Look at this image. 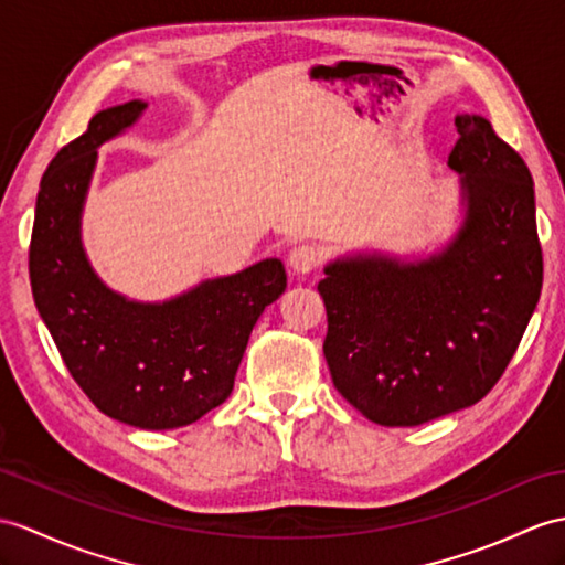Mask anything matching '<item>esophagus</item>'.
Instances as JSON below:
<instances>
[{
	"instance_id": "34e87169",
	"label": "esophagus",
	"mask_w": 565,
	"mask_h": 565,
	"mask_svg": "<svg viewBox=\"0 0 565 565\" xmlns=\"http://www.w3.org/2000/svg\"><path fill=\"white\" fill-rule=\"evenodd\" d=\"M319 264H321V252L311 244H299L290 252V256H287V266H290V270L297 275H307Z\"/></svg>"
}]
</instances>
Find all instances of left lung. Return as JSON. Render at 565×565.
I'll list each match as a JSON object with an SVG mask.
<instances>
[{
    "instance_id": "8db88e82",
    "label": "left lung",
    "mask_w": 565,
    "mask_h": 565,
    "mask_svg": "<svg viewBox=\"0 0 565 565\" xmlns=\"http://www.w3.org/2000/svg\"><path fill=\"white\" fill-rule=\"evenodd\" d=\"M448 156L460 223L431 254L356 252L326 264L323 354L338 393L381 426L479 403L513 360L542 292L534 184L481 115Z\"/></svg>"
}]
</instances>
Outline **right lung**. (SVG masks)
<instances>
[{
    "instance_id": "obj_1",
    "label": "right lung",
    "mask_w": 565,
    "mask_h": 565,
    "mask_svg": "<svg viewBox=\"0 0 565 565\" xmlns=\"http://www.w3.org/2000/svg\"><path fill=\"white\" fill-rule=\"evenodd\" d=\"M129 100L95 115L43 174L31 237V287L62 360L93 405L139 429L164 431L225 403L252 330L287 287L280 258L201 280L162 301L107 287L81 239L98 148L146 113Z\"/></svg>"
}]
</instances>
